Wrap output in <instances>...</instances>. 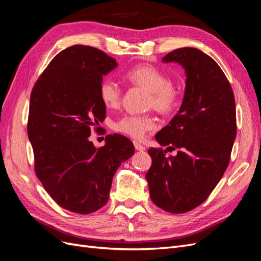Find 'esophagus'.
Returning a JSON list of instances; mask_svg holds the SVG:
<instances>
[{"instance_id":"1","label":"esophagus","mask_w":261,"mask_h":261,"mask_svg":"<svg viewBox=\"0 0 261 261\" xmlns=\"http://www.w3.org/2000/svg\"><path fill=\"white\" fill-rule=\"evenodd\" d=\"M134 147H135L136 150H138V151H144V150L146 149L143 145H141L140 143H138V141H134Z\"/></svg>"}]
</instances>
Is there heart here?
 Returning <instances> with one entry per match:
<instances>
[{"label": "heart", "instance_id": "b5f03b06", "mask_svg": "<svg viewBox=\"0 0 261 261\" xmlns=\"http://www.w3.org/2000/svg\"><path fill=\"white\" fill-rule=\"evenodd\" d=\"M124 78L134 86H139L149 91L148 107L160 113H169L177 101V90L169 83V78L162 70L150 64L134 66L125 73ZM99 96L107 108H115L122 99V89L116 82L106 78L99 86ZM155 126L151 115L126 114L117 120L113 128L133 138L140 139Z\"/></svg>", "mask_w": 261, "mask_h": 261}]
</instances>
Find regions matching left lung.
Instances as JSON below:
<instances>
[{"mask_svg": "<svg viewBox=\"0 0 261 261\" xmlns=\"http://www.w3.org/2000/svg\"><path fill=\"white\" fill-rule=\"evenodd\" d=\"M185 69L181 106L155 135L161 146L178 148L176 156L150 148L146 174L150 198L171 213H184L206 200L223 176L236 137L235 99L223 70L196 48H180L162 59Z\"/></svg>", "mask_w": 261, "mask_h": 261, "instance_id": "8db88e82", "label": "left lung"}]
</instances>
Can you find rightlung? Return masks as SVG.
Wrapping results in <instances>:
<instances>
[{"mask_svg": "<svg viewBox=\"0 0 261 261\" xmlns=\"http://www.w3.org/2000/svg\"><path fill=\"white\" fill-rule=\"evenodd\" d=\"M117 66L105 52L77 44L61 51L44 69L30 96L27 133L35 171L59 206L88 215L108 202L116 170L135 152L114 134L96 148L93 126L106 117L99 96L103 76Z\"/></svg>", "mask_w": 261, "mask_h": 261, "instance_id": "add662e5", "label": "right lung"}]
</instances>
